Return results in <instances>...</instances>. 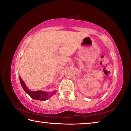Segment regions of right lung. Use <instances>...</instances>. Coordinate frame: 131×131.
Masks as SVG:
<instances>
[{
  "instance_id": "1",
  "label": "right lung",
  "mask_w": 131,
  "mask_h": 131,
  "mask_svg": "<svg viewBox=\"0 0 131 131\" xmlns=\"http://www.w3.org/2000/svg\"><path fill=\"white\" fill-rule=\"evenodd\" d=\"M19 79L20 81V83L21 84L24 90L26 92V93H27V94L29 95V96L31 97V98L33 99L38 100H41V101H45V100H47V99L50 98V97L52 96V95L56 93V92L48 93V92H43V91H41V90L36 91V92H32V91L30 90L27 88V87L26 86V84L24 83V82H23V80H22V79L21 78L20 76H19Z\"/></svg>"
}]
</instances>
